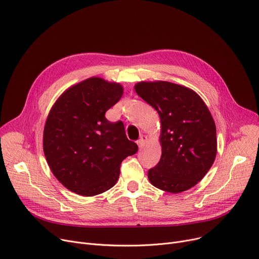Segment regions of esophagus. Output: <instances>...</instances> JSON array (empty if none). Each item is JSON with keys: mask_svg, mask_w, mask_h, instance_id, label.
Instances as JSON below:
<instances>
[{"mask_svg": "<svg viewBox=\"0 0 259 259\" xmlns=\"http://www.w3.org/2000/svg\"><path fill=\"white\" fill-rule=\"evenodd\" d=\"M146 141H147V137H146V135H144V134L141 135L140 140L137 142L138 145H139V148H143L144 145H145V143H146Z\"/></svg>", "mask_w": 259, "mask_h": 259, "instance_id": "esophagus-1", "label": "esophagus"}]
</instances>
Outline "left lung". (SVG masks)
<instances>
[{
	"label": "left lung",
	"mask_w": 259,
	"mask_h": 259,
	"mask_svg": "<svg viewBox=\"0 0 259 259\" xmlns=\"http://www.w3.org/2000/svg\"><path fill=\"white\" fill-rule=\"evenodd\" d=\"M134 89L160 118L161 156L148 171L149 181L166 192L187 191L203 179L216 157V127L211 112L195 91L183 85L140 81Z\"/></svg>",
	"instance_id": "1"
}]
</instances>
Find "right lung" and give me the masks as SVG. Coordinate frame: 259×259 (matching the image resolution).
<instances>
[{"label":"right lung","mask_w":259,"mask_h":259,"mask_svg":"<svg viewBox=\"0 0 259 259\" xmlns=\"http://www.w3.org/2000/svg\"><path fill=\"white\" fill-rule=\"evenodd\" d=\"M122 92L120 84L93 76L65 90L50 109L43 134L47 164L78 195L94 196L112 188L121 161L138 152L122 121L105 117Z\"/></svg>","instance_id":"obj_1"}]
</instances>
